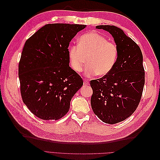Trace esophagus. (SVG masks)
<instances>
[{"label": "esophagus", "mask_w": 160, "mask_h": 160, "mask_svg": "<svg viewBox=\"0 0 160 160\" xmlns=\"http://www.w3.org/2000/svg\"><path fill=\"white\" fill-rule=\"evenodd\" d=\"M83 85H84L85 86H86V85H89V81H88V80L84 79V81H83Z\"/></svg>", "instance_id": "obj_1"}]
</instances>
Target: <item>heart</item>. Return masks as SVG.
Returning <instances> with one entry per match:
<instances>
[{
  "label": "heart",
  "mask_w": 160,
  "mask_h": 160,
  "mask_svg": "<svg viewBox=\"0 0 160 160\" xmlns=\"http://www.w3.org/2000/svg\"><path fill=\"white\" fill-rule=\"evenodd\" d=\"M77 46L69 48V63L74 71L82 72L87 63V77H103L112 71L118 59L119 49L114 42L96 31L83 34L77 41Z\"/></svg>",
  "instance_id": "b5f03b06"
}]
</instances>
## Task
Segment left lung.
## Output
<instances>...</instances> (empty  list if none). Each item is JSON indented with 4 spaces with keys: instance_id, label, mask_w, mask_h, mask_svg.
Returning <instances> with one entry per match:
<instances>
[{
    "instance_id": "left-lung-1",
    "label": "left lung",
    "mask_w": 160,
    "mask_h": 160,
    "mask_svg": "<svg viewBox=\"0 0 160 160\" xmlns=\"http://www.w3.org/2000/svg\"><path fill=\"white\" fill-rule=\"evenodd\" d=\"M108 31L118 47L116 64L109 73L91 80V105L94 113L103 122L115 124L126 119L136 110L145 83L143 55L139 47L121 28L96 26Z\"/></svg>"
}]
</instances>
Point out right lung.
<instances>
[{
    "label": "right lung",
    "instance_id": "obj_1",
    "mask_svg": "<svg viewBox=\"0 0 160 160\" xmlns=\"http://www.w3.org/2000/svg\"><path fill=\"white\" fill-rule=\"evenodd\" d=\"M84 25L55 23L41 28L25 42L18 63L23 103L37 118L58 120L68 112L83 84L69 67L68 47Z\"/></svg>",
    "mask_w": 160,
    "mask_h": 160
}]
</instances>
